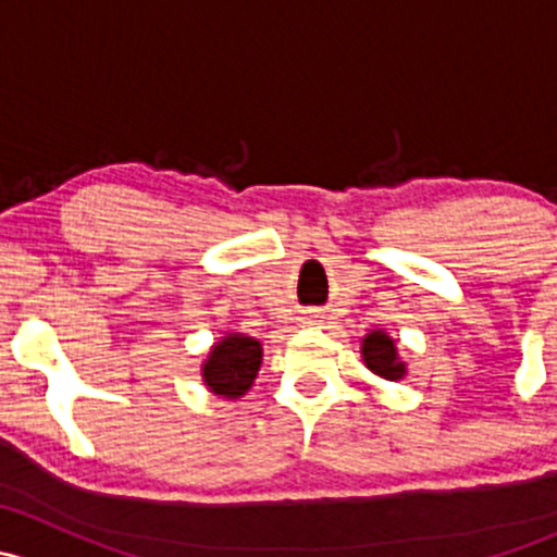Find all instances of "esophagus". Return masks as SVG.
I'll use <instances>...</instances> for the list:
<instances>
[{"instance_id": "esophagus-1", "label": "esophagus", "mask_w": 557, "mask_h": 557, "mask_svg": "<svg viewBox=\"0 0 557 557\" xmlns=\"http://www.w3.org/2000/svg\"><path fill=\"white\" fill-rule=\"evenodd\" d=\"M301 323H305V325H314V318H301Z\"/></svg>"}]
</instances>
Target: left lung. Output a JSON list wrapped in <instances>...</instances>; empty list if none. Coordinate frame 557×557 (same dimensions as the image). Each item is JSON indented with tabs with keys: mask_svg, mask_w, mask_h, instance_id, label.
Returning <instances> with one entry per match:
<instances>
[{
	"mask_svg": "<svg viewBox=\"0 0 557 557\" xmlns=\"http://www.w3.org/2000/svg\"><path fill=\"white\" fill-rule=\"evenodd\" d=\"M361 358L367 363V369L377 377L391 380H401L407 374V363L401 361L398 356V347L393 336H387L383 329H372L367 336L361 339Z\"/></svg>",
	"mask_w": 557,
	"mask_h": 557,
	"instance_id": "1",
	"label": "left lung"
}]
</instances>
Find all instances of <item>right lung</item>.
<instances>
[{"instance_id": "obj_1", "label": "right lung", "mask_w": 557, "mask_h": 557, "mask_svg": "<svg viewBox=\"0 0 557 557\" xmlns=\"http://www.w3.org/2000/svg\"><path fill=\"white\" fill-rule=\"evenodd\" d=\"M261 358V342L232 331L210 347V356L201 363V380L212 396L237 401L256 383Z\"/></svg>"}]
</instances>
